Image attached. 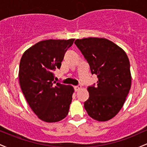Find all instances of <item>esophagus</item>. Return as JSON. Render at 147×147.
<instances>
[{
  "label": "esophagus",
  "mask_w": 147,
  "mask_h": 147,
  "mask_svg": "<svg viewBox=\"0 0 147 147\" xmlns=\"http://www.w3.org/2000/svg\"><path fill=\"white\" fill-rule=\"evenodd\" d=\"M82 88V86H75V90L77 92V91H78L79 90H80V89Z\"/></svg>",
  "instance_id": "1"
}]
</instances>
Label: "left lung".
<instances>
[{
  "mask_svg": "<svg viewBox=\"0 0 147 147\" xmlns=\"http://www.w3.org/2000/svg\"><path fill=\"white\" fill-rule=\"evenodd\" d=\"M75 43L97 75L96 86L87 88L89 98L84 102L88 115L99 122L110 120L125 102L131 86L130 62L124 50L104 38L76 39Z\"/></svg>",
  "mask_w": 147,
  "mask_h": 147,
  "instance_id": "1",
  "label": "left lung"
}]
</instances>
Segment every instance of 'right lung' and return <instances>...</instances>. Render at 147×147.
<instances>
[{
	"mask_svg": "<svg viewBox=\"0 0 147 147\" xmlns=\"http://www.w3.org/2000/svg\"><path fill=\"white\" fill-rule=\"evenodd\" d=\"M68 40H44L25 50L18 71L25 99L36 116L45 122H57L68 114L73 87L54 82L53 71L60 68L64 54L73 44Z\"/></svg>",
	"mask_w": 147,
	"mask_h": 147,
	"instance_id": "obj_1",
	"label": "right lung"
}]
</instances>
